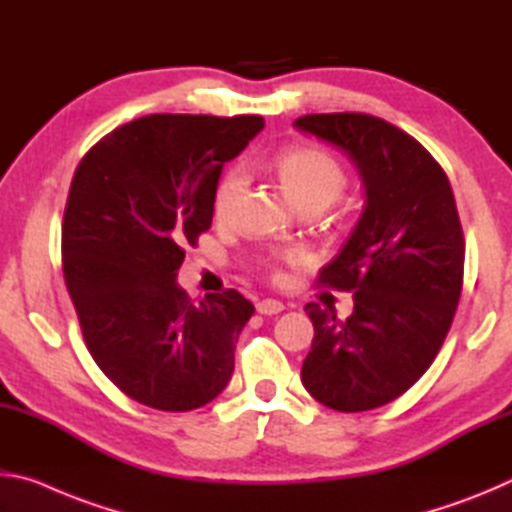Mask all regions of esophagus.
<instances>
[{"instance_id": "obj_1", "label": "esophagus", "mask_w": 512, "mask_h": 512, "mask_svg": "<svg viewBox=\"0 0 512 512\" xmlns=\"http://www.w3.org/2000/svg\"><path fill=\"white\" fill-rule=\"evenodd\" d=\"M284 309V305L280 300H273V298H266V300H259L257 302V311L264 316H273V314H280Z\"/></svg>"}]
</instances>
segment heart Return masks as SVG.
I'll return each mask as SVG.
<instances>
[{
	"mask_svg": "<svg viewBox=\"0 0 512 512\" xmlns=\"http://www.w3.org/2000/svg\"><path fill=\"white\" fill-rule=\"evenodd\" d=\"M273 169L280 178L284 192L302 212H323L334 205L348 187V173L343 164L332 153L316 146H291L275 155ZM246 176L239 167L223 173L212 194V214L216 221L230 223L235 219L237 207L244 194ZM305 262V253L300 248H280L262 259V268L280 280L282 266H296Z\"/></svg>",
	"mask_w": 512,
	"mask_h": 512,
	"instance_id": "b5f03b06",
	"label": "heart"
}]
</instances>
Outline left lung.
Listing matches in <instances>:
<instances>
[{
	"mask_svg": "<svg viewBox=\"0 0 512 512\" xmlns=\"http://www.w3.org/2000/svg\"><path fill=\"white\" fill-rule=\"evenodd\" d=\"M300 131L350 155L366 210L318 284L354 293L350 318L309 302L314 341L302 363L309 395L357 413L393 402L443 348L463 289L465 239L447 173L424 146L363 112L305 115Z\"/></svg>",
	"mask_w": 512,
	"mask_h": 512,
	"instance_id": "8db88e82",
	"label": "left lung"
}]
</instances>
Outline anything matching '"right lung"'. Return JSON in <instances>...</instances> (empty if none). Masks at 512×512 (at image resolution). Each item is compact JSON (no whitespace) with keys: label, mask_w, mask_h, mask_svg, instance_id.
<instances>
[{"label":"right lung","mask_w":512,"mask_h":512,"mask_svg":"<svg viewBox=\"0 0 512 512\" xmlns=\"http://www.w3.org/2000/svg\"><path fill=\"white\" fill-rule=\"evenodd\" d=\"M259 115H146L83 155L63 216V275L83 341L121 393L192 411L235 370L255 307L239 291L194 302L176 284L212 225L223 164L262 131Z\"/></svg>","instance_id":"obj_1"}]
</instances>
